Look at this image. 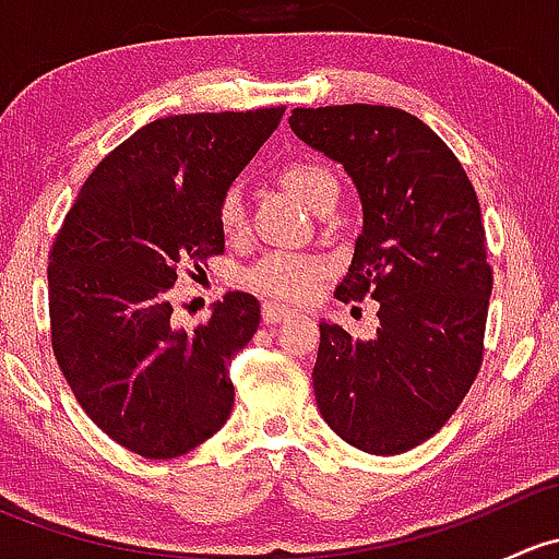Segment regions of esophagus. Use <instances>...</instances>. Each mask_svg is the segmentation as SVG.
<instances>
[{"label":"esophagus","instance_id":"1","mask_svg":"<svg viewBox=\"0 0 559 559\" xmlns=\"http://www.w3.org/2000/svg\"><path fill=\"white\" fill-rule=\"evenodd\" d=\"M289 316H295V311H289V308H284V306H275V302H264L262 306L264 324H278V321L289 319Z\"/></svg>","mask_w":559,"mask_h":559}]
</instances>
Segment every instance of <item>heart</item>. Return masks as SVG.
Returning <instances> with one entry per match:
<instances>
[{"instance_id": "heart-1", "label": "heart", "mask_w": 559, "mask_h": 559, "mask_svg": "<svg viewBox=\"0 0 559 559\" xmlns=\"http://www.w3.org/2000/svg\"><path fill=\"white\" fill-rule=\"evenodd\" d=\"M281 183L308 207H316L326 194H337V180L316 162H289L281 170ZM218 227L227 238L243 233V202L240 191L229 189L218 205ZM326 273V264L311 253L275 251L259 259L243 273V284L257 295L278 302H300L313 295L316 284Z\"/></svg>"}]
</instances>
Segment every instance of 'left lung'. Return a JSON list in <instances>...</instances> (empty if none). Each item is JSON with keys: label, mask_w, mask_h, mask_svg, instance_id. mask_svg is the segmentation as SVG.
Listing matches in <instances>:
<instances>
[{"label": "left lung", "mask_w": 559, "mask_h": 559, "mask_svg": "<svg viewBox=\"0 0 559 559\" xmlns=\"http://www.w3.org/2000/svg\"><path fill=\"white\" fill-rule=\"evenodd\" d=\"M289 127L362 202L337 300L379 302L373 341L321 321L316 405L346 443L403 454L436 436L481 368L492 270L478 197L449 145L386 105L295 107Z\"/></svg>", "instance_id": "left-lung-1"}]
</instances>
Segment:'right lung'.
<instances>
[{"label":"right lung","instance_id":"add662e5","mask_svg":"<svg viewBox=\"0 0 559 559\" xmlns=\"http://www.w3.org/2000/svg\"><path fill=\"white\" fill-rule=\"evenodd\" d=\"M284 105L145 123L88 175L48 264L53 354L94 425L129 452L170 460L205 443L235 403L229 362L259 302L227 292L197 330L170 321L183 264L224 251L218 205L278 129Z\"/></svg>","mask_w":559,"mask_h":559}]
</instances>
